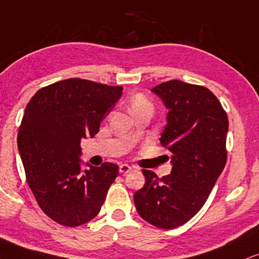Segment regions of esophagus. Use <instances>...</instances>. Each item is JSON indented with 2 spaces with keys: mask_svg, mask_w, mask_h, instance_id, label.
Masks as SVG:
<instances>
[{
  "mask_svg": "<svg viewBox=\"0 0 259 259\" xmlns=\"http://www.w3.org/2000/svg\"><path fill=\"white\" fill-rule=\"evenodd\" d=\"M132 170V166L129 164H120L119 165V172L120 174H126Z\"/></svg>",
  "mask_w": 259,
  "mask_h": 259,
  "instance_id": "34e87169",
  "label": "esophagus"
}]
</instances>
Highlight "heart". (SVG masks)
<instances>
[{"instance_id": "1", "label": "heart", "mask_w": 259, "mask_h": 259, "mask_svg": "<svg viewBox=\"0 0 259 259\" xmlns=\"http://www.w3.org/2000/svg\"><path fill=\"white\" fill-rule=\"evenodd\" d=\"M146 106H149V107H152L151 106V102L148 101L147 99L145 98V96L141 95V94H138L134 96L133 101H132V108H138V107H146Z\"/></svg>"}]
</instances>
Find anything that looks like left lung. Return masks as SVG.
I'll list each match as a JSON object with an SVG mask.
<instances>
[{
  "label": "left lung",
  "mask_w": 259,
  "mask_h": 259,
  "mask_svg": "<svg viewBox=\"0 0 259 259\" xmlns=\"http://www.w3.org/2000/svg\"><path fill=\"white\" fill-rule=\"evenodd\" d=\"M169 108L160 143L172 153L171 174L142 170L146 183L134 194L146 222L161 229L182 226L206 202L227 163L228 116L211 90L174 79L152 89Z\"/></svg>",
  "instance_id": "1"
}]
</instances>
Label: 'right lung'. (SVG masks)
Masks as SVG:
<instances>
[{
    "label": "right lung",
    "mask_w": 259,
    "mask_h": 259,
    "mask_svg": "<svg viewBox=\"0 0 259 259\" xmlns=\"http://www.w3.org/2000/svg\"><path fill=\"white\" fill-rule=\"evenodd\" d=\"M121 87L70 78L40 88L31 98L18 132L29 187L49 219L65 227L89 222L101 210L118 166L80 169V140L94 138Z\"/></svg>",
    "instance_id": "add662e5"
}]
</instances>
